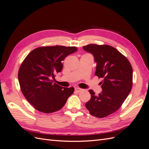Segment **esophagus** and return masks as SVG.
Listing matches in <instances>:
<instances>
[{
	"mask_svg": "<svg viewBox=\"0 0 149 149\" xmlns=\"http://www.w3.org/2000/svg\"><path fill=\"white\" fill-rule=\"evenodd\" d=\"M74 89H75V91L77 92V93H79L80 91H81L82 90H83L82 89H81L79 88H75Z\"/></svg>",
	"mask_w": 149,
	"mask_h": 149,
	"instance_id": "34e87169",
	"label": "esophagus"
}]
</instances>
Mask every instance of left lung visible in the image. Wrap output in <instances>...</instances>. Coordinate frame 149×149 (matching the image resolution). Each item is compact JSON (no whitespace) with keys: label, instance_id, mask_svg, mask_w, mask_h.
<instances>
[{"label":"left lung","instance_id":"left-lung-1","mask_svg":"<svg viewBox=\"0 0 149 149\" xmlns=\"http://www.w3.org/2000/svg\"><path fill=\"white\" fill-rule=\"evenodd\" d=\"M83 48L94 56L95 75L102 78V92L96 96L89 89L91 97L85 106L91 115L104 118L118 111L131 91L132 66L127 58L111 46L90 44Z\"/></svg>","mask_w":149,"mask_h":149}]
</instances>
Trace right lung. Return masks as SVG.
Returning a JSON list of instances; mask_svg holds the SVG:
<instances>
[{
  "mask_svg": "<svg viewBox=\"0 0 149 149\" xmlns=\"http://www.w3.org/2000/svg\"><path fill=\"white\" fill-rule=\"evenodd\" d=\"M77 51L74 47H43L31 51L21 65L18 78L24 96L36 109L51 113L60 110L74 88L53 83L63 68L61 61Z\"/></svg>",
  "mask_w": 149,
  "mask_h": 149,
  "instance_id": "1",
  "label": "right lung"
}]
</instances>
